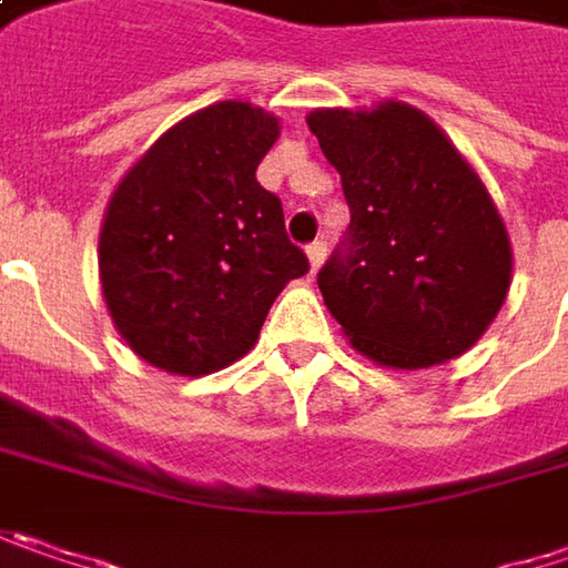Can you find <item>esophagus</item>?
I'll return each mask as SVG.
<instances>
[{
	"label": "esophagus",
	"instance_id": "obj_1",
	"mask_svg": "<svg viewBox=\"0 0 568 568\" xmlns=\"http://www.w3.org/2000/svg\"><path fill=\"white\" fill-rule=\"evenodd\" d=\"M305 253H308V263H312V273H315V270H321L324 256H327V241H315V244H308Z\"/></svg>",
	"mask_w": 568,
	"mask_h": 568
}]
</instances>
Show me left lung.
<instances>
[{"label":"left lung","mask_w":568,"mask_h":568,"mask_svg":"<svg viewBox=\"0 0 568 568\" xmlns=\"http://www.w3.org/2000/svg\"><path fill=\"white\" fill-rule=\"evenodd\" d=\"M308 128L351 205L317 288L353 347L395 369L469 351L511 285V241L476 170L405 102L315 109Z\"/></svg>","instance_id":"8db88e82"}]
</instances>
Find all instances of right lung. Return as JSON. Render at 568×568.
Here are the masks:
<instances>
[{
	"label": "right lung",
	"mask_w": 568,
	"mask_h": 568,
	"mask_svg": "<svg viewBox=\"0 0 568 568\" xmlns=\"http://www.w3.org/2000/svg\"><path fill=\"white\" fill-rule=\"evenodd\" d=\"M280 118L215 102L173 124L118 183L99 280L124 344L156 369L209 376L251 351L276 295L308 273L283 202L256 183Z\"/></svg>",
	"instance_id": "add662e5"
}]
</instances>
